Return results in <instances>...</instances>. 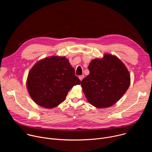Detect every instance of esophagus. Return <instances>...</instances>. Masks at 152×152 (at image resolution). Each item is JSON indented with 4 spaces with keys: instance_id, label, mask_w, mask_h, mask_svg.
Wrapping results in <instances>:
<instances>
[{
    "instance_id": "34e87169",
    "label": "esophagus",
    "mask_w": 152,
    "mask_h": 152,
    "mask_svg": "<svg viewBox=\"0 0 152 152\" xmlns=\"http://www.w3.org/2000/svg\"><path fill=\"white\" fill-rule=\"evenodd\" d=\"M83 77H84V76H83V75L79 76V79H80V80H82L83 79Z\"/></svg>"
}]
</instances>
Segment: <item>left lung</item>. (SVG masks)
Segmentation results:
<instances>
[{
    "instance_id": "8db88e82",
    "label": "left lung",
    "mask_w": 152,
    "mask_h": 152,
    "mask_svg": "<svg viewBox=\"0 0 152 152\" xmlns=\"http://www.w3.org/2000/svg\"><path fill=\"white\" fill-rule=\"evenodd\" d=\"M90 75L81 82L85 97L98 108L110 107L127 90L131 76L124 64L116 56L105 54L90 63Z\"/></svg>"
}]
</instances>
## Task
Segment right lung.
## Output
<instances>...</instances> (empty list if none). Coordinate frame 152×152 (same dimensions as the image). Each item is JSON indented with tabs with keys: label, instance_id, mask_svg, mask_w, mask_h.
Segmentation results:
<instances>
[{
	"label": "right lung",
	"instance_id": "right-lung-1",
	"mask_svg": "<svg viewBox=\"0 0 152 152\" xmlns=\"http://www.w3.org/2000/svg\"><path fill=\"white\" fill-rule=\"evenodd\" d=\"M80 80L66 57L52 56L36 63L30 70L26 85L33 100L44 107L57 106Z\"/></svg>",
	"mask_w": 152,
	"mask_h": 152
}]
</instances>
